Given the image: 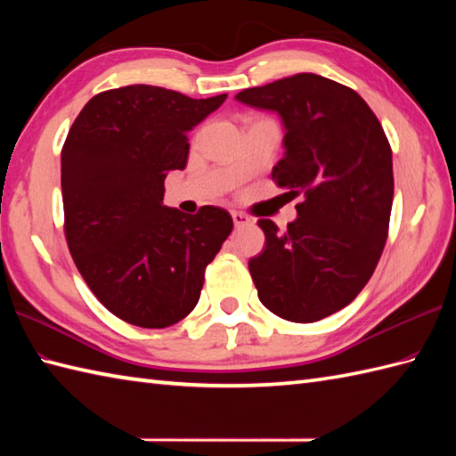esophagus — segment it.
<instances>
[{"instance_id": "34e87169", "label": "esophagus", "mask_w": 456, "mask_h": 456, "mask_svg": "<svg viewBox=\"0 0 456 456\" xmlns=\"http://www.w3.org/2000/svg\"><path fill=\"white\" fill-rule=\"evenodd\" d=\"M231 217H233L235 227H245L250 223V217L245 216V213H240V211H231Z\"/></svg>"}]
</instances>
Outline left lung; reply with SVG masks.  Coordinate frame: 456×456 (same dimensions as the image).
Returning a JSON list of instances; mask_svg holds the SVG:
<instances>
[{
  "label": "left lung",
  "mask_w": 456,
  "mask_h": 456,
  "mask_svg": "<svg viewBox=\"0 0 456 456\" xmlns=\"http://www.w3.org/2000/svg\"><path fill=\"white\" fill-rule=\"evenodd\" d=\"M235 98L282 118L286 152L273 180L302 196L284 233L258 221L265 250L248 260L258 299L288 322H319L351 304L380 260L394 200L390 142L361 95L323 76L296 74Z\"/></svg>",
  "instance_id": "obj_1"
}]
</instances>
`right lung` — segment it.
<instances>
[{"label": "right lung", "mask_w": 456, "mask_h": 456, "mask_svg": "<svg viewBox=\"0 0 456 456\" xmlns=\"http://www.w3.org/2000/svg\"><path fill=\"white\" fill-rule=\"evenodd\" d=\"M225 98L125 86L94 95L68 131L66 243L94 296L131 325L162 329L186 317L233 229L221 208L186 216L162 206L164 178L188 162V131Z\"/></svg>", "instance_id": "right-lung-1"}]
</instances>
